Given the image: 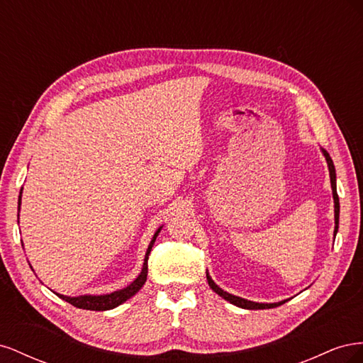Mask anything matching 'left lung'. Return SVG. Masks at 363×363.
Wrapping results in <instances>:
<instances>
[{
  "instance_id": "left-lung-1",
  "label": "left lung",
  "mask_w": 363,
  "mask_h": 363,
  "mask_svg": "<svg viewBox=\"0 0 363 363\" xmlns=\"http://www.w3.org/2000/svg\"><path fill=\"white\" fill-rule=\"evenodd\" d=\"M324 156L327 159V163H328V171H330V182H332V189H333V200H335V235L337 233V227H339V196H337V192H336V172H335V164H333V160L330 157V155L325 150H323ZM207 276V281H208V286H211L218 295H221L224 300L230 301L232 304L238 306V307H242V309H248V311H259V309H272V307H279L281 306L284 301H280V303H271V304H265V303H255V301H248V300H244L240 298V296H235L232 294H228L225 291H223L221 288L218 286V284H215V281L211 279V276L208 274H206Z\"/></svg>"
}]
</instances>
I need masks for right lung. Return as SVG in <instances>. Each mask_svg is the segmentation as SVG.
I'll return each mask as SVG.
<instances>
[{"instance_id": "add662e5", "label": "right lung", "mask_w": 363, "mask_h": 363, "mask_svg": "<svg viewBox=\"0 0 363 363\" xmlns=\"http://www.w3.org/2000/svg\"><path fill=\"white\" fill-rule=\"evenodd\" d=\"M19 203H21V196H19ZM160 232V228L156 232V235L152 236L151 239V244L147 250V255H145V262H144V268H142V272L139 274V277L130 284V286L112 292V294H107V295H82V296H65V295H59L62 300L68 301L69 304L79 307V309H86V311H108V309H113V307L123 304L124 301H127L128 298H131L142 286H144L145 281H147V276H148V256H150V251L155 245V240L157 238Z\"/></svg>"}]
</instances>
